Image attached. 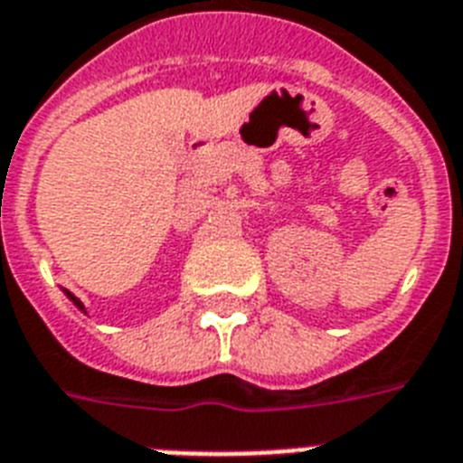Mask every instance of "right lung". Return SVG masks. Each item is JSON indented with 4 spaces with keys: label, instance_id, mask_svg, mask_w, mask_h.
<instances>
[{
    "label": "right lung",
    "instance_id": "right-lung-1",
    "mask_svg": "<svg viewBox=\"0 0 463 463\" xmlns=\"http://www.w3.org/2000/svg\"><path fill=\"white\" fill-rule=\"evenodd\" d=\"M67 296L71 298V300H74V305H76V307H79V309H83V305H81V300H79V298H74V296H71V293H67Z\"/></svg>",
    "mask_w": 463,
    "mask_h": 463
}]
</instances>
